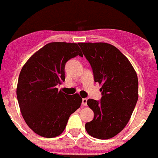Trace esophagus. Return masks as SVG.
Instances as JSON below:
<instances>
[{"label":"esophagus","instance_id":"34e87169","mask_svg":"<svg viewBox=\"0 0 158 158\" xmlns=\"http://www.w3.org/2000/svg\"><path fill=\"white\" fill-rule=\"evenodd\" d=\"M87 98H83L82 99V104H83V106H87Z\"/></svg>","mask_w":158,"mask_h":158}]
</instances>
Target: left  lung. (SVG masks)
I'll list each match as a JSON object with an SVG mask.
<instances>
[{
    "mask_svg": "<svg viewBox=\"0 0 158 158\" xmlns=\"http://www.w3.org/2000/svg\"><path fill=\"white\" fill-rule=\"evenodd\" d=\"M78 44L91 66L94 82L102 86L100 101L87 100L94 116L85 128L90 136L109 139L125 128L132 115L138 98L137 73L128 59L113 45Z\"/></svg>",
    "mask_w": 158,
    "mask_h": 158,
    "instance_id": "1",
    "label": "left lung"
}]
</instances>
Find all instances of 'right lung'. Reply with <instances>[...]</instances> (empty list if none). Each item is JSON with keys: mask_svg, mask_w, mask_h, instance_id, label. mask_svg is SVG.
Returning <instances> with one entry per match:
<instances>
[{"mask_svg": "<svg viewBox=\"0 0 158 158\" xmlns=\"http://www.w3.org/2000/svg\"><path fill=\"white\" fill-rule=\"evenodd\" d=\"M77 56H83L77 44L52 42L34 53L20 71L16 87L20 112L40 136H59L80 107L79 94L69 95L56 88L65 80L66 63Z\"/></svg>", "mask_w": 158, "mask_h": 158, "instance_id": "add662e5", "label": "right lung"}]
</instances>
